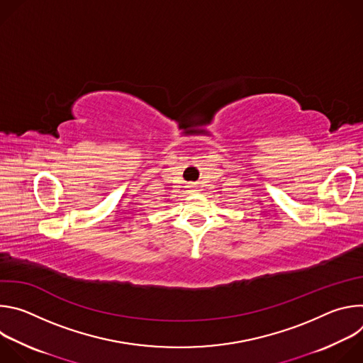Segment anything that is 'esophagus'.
I'll list each match as a JSON object with an SVG mask.
<instances>
[{
  "label": "esophagus",
  "instance_id": "obj_1",
  "mask_svg": "<svg viewBox=\"0 0 363 363\" xmlns=\"http://www.w3.org/2000/svg\"><path fill=\"white\" fill-rule=\"evenodd\" d=\"M191 188H194V189H192V191H195V185H191Z\"/></svg>",
  "mask_w": 363,
  "mask_h": 363
}]
</instances>
